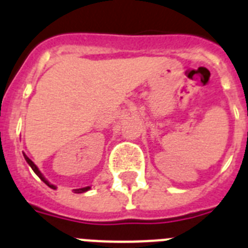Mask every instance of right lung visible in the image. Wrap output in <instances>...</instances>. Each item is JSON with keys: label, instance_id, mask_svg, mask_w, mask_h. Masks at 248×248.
Here are the masks:
<instances>
[{"label": "right lung", "instance_id": "1", "mask_svg": "<svg viewBox=\"0 0 248 248\" xmlns=\"http://www.w3.org/2000/svg\"><path fill=\"white\" fill-rule=\"evenodd\" d=\"M23 157H25L26 162H27V163H29L30 166H31V169L33 170V172H34V173H36V175H37L38 177L41 178V180L44 181V182H45V184L47 185V186H48V187H51V188H52V189H56V186H55V185L49 184L48 181H47L46 178H45V176L42 175V173H41V171H40V170H38V167H37V166L34 165V163L32 162V161L30 160L29 157L26 156L25 154H23ZM90 188H91V187H90V186H87V187H83V188H76V189H73V192H75V193H82V192H86V191H88V189H90Z\"/></svg>", "mask_w": 248, "mask_h": 248}]
</instances>
